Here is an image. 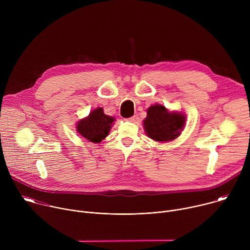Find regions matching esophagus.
<instances>
[{"label":"esophagus","instance_id":"esophagus-1","mask_svg":"<svg viewBox=\"0 0 250 250\" xmlns=\"http://www.w3.org/2000/svg\"><path fill=\"white\" fill-rule=\"evenodd\" d=\"M127 121H129V122H131V123H135V121H136V117H131V118L127 119Z\"/></svg>","mask_w":250,"mask_h":250}]
</instances>
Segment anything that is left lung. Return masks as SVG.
Masks as SVG:
<instances>
[{"instance_id": "obj_1", "label": "left lung", "mask_w": 250, "mask_h": 250, "mask_svg": "<svg viewBox=\"0 0 250 250\" xmlns=\"http://www.w3.org/2000/svg\"><path fill=\"white\" fill-rule=\"evenodd\" d=\"M185 122L186 117L182 113H172L162 104H154L147 109L144 127L151 139L164 142L179 136Z\"/></svg>"}]
</instances>
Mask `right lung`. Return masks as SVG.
<instances>
[{"label": "right lung", "mask_w": 250, "mask_h": 250, "mask_svg": "<svg viewBox=\"0 0 250 250\" xmlns=\"http://www.w3.org/2000/svg\"><path fill=\"white\" fill-rule=\"evenodd\" d=\"M114 121L115 118L104 115L102 108H97L87 118L79 121L76 128L78 133L87 140L100 144L105 136H108Z\"/></svg>", "instance_id": "obj_1"}]
</instances>
